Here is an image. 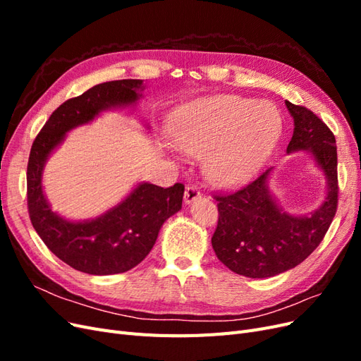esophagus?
<instances>
[{
	"mask_svg": "<svg viewBox=\"0 0 361 361\" xmlns=\"http://www.w3.org/2000/svg\"><path fill=\"white\" fill-rule=\"evenodd\" d=\"M202 197V192L200 190L195 187V185H187V188H185V194H183V200L187 204L192 203L195 199Z\"/></svg>",
	"mask_w": 361,
	"mask_h": 361,
	"instance_id": "1",
	"label": "esophagus"
}]
</instances>
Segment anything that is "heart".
Instances as JSON below:
<instances>
[{
    "instance_id": "obj_1",
    "label": "heart",
    "mask_w": 361,
    "mask_h": 361,
    "mask_svg": "<svg viewBox=\"0 0 361 361\" xmlns=\"http://www.w3.org/2000/svg\"><path fill=\"white\" fill-rule=\"evenodd\" d=\"M280 126L272 105L223 94L185 106L174 120L171 135L185 155L204 157L209 180L232 187L247 182L264 166Z\"/></svg>"
}]
</instances>
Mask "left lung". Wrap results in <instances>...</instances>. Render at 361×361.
I'll list each match as a JSON object with an SVG mask.
<instances>
[{
  "label": "left lung",
  "mask_w": 361,
  "mask_h": 361,
  "mask_svg": "<svg viewBox=\"0 0 361 361\" xmlns=\"http://www.w3.org/2000/svg\"><path fill=\"white\" fill-rule=\"evenodd\" d=\"M286 106L295 123L288 152H312L329 179V194L314 214L288 215L280 211L267 187L271 170L236 191L215 192L218 223L212 247L216 257L239 276L265 279L300 265L321 244L337 211L334 134L309 108L289 101Z\"/></svg>",
  "instance_id": "8db88e82"
}]
</instances>
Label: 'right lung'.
<instances>
[{"label": "right lung", "instance_id": "add662e5", "mask_svg": "<svg viewBox=\"0 0 361 361\" xmlns=\"http://www.w3.org/2000/svg\"><path fill=\"white\" fill-rule=\"evenodd\" d=\"M143 80L97 84L63 102L32 141L27 167L30 220L45 245L73 269L110 276L137 267L154 247L169 216L182 207L185 187L140 183L114 209L92 221L71 223L51 211L42 191V170L48 155L72 128L90 122L108 106L137 101Z\"/></svg>", "mask_w": 361, "mask_h": 361}]
</instances>
